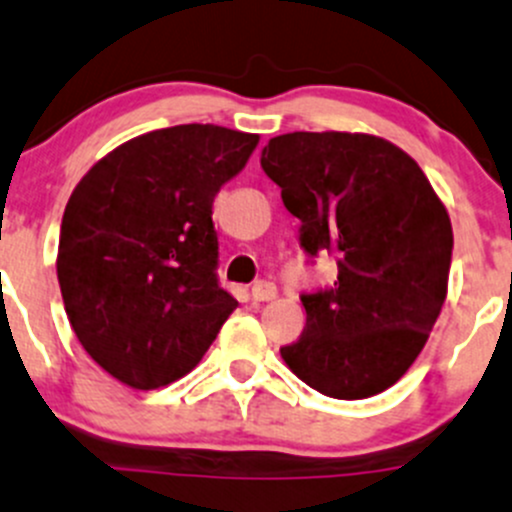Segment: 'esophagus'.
Wrapping results in <instances>:
<instances>
[{
	"instance_id": "34e87169",
	"label": "esophagus",
	"mask_w": 512,
	"mask_h": 512,
	"mask_svg": "<svg viewBox=\"0 0 512 512\" xmlns=\"http://www.w3.org/2000/svg\"><path fill=\"white\" fill-rule=\"evenodd\" d=\"M250 295H252V302H270V300H275L277 287L272 285V282L260 280V282H255V285H252Z\"/></svg>"
}]
</instances>
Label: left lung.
<instances>
[{"instance_id": "left-lung-1", "label": "left lung", "mask_w": 512, "mask_h": 512, "mask_svg": "<svg viewBox=\"0 0 512 512\" xmlns=\"http://www.w3.org/2000/svg\"><path fill=\"white\" fill-rule=\"evenodd\" d=\"M262 170L300 220L307 255L332 252L337 280L302 295L307 322L282 360L317 393L362 400L413 365L448 295L453 227L418 162L362 132H290Z\"/></svg>"}]
</instances>
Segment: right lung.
<instances>
[{"label":"right lung","mask_w":512,"mask_h":512,"mask_svg":"<svg viewBox=\"0 0 512 512\" xmlns=\"http://www.w3.org/2000/svg\"><path fill=\"white\" fill-rule=\"evenodd\" d=\"M257 142L177 124L119 145L74 187L59 290L77 340L122 385L157 390L185 377L237 307L217 285L212 202Z\"/></svg>","instance_id":"add662e5"}]
</instances>
